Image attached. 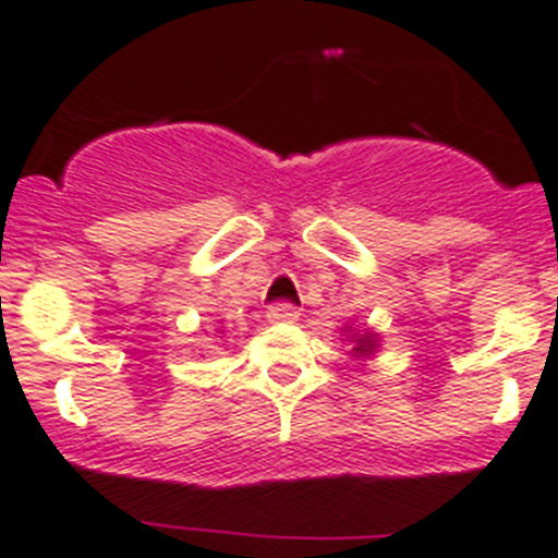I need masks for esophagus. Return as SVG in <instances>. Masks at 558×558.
Returning a JSON list of instances; mask_svg holds the SVG:
<instances>
[{
    "label": "esophagus",
    "mask_w": 558,
    "mask_h": 558,
    "mask_svg": "<svg viewBox=\"0 0 558 558\" xmlns=\"http://www.w3.org/2000/svg\"><path fill=\"white\" fill-rule=\"evenodd\" d=\"M299 318V311L290 302H276L268 307V322H276V325H293Z\"/></svg>",
    "instance_id": "1"
}]
</instances>
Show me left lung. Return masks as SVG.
<instances>
[{"mask_svg":"<svg viewBox=\"0 0 558 558\" xmlns=\"http://www.w3.org/2000/svg\"><path fill=\"white\" fill-rule=\"evenodd\" d=\"M347 336L352 338V355L355 359H369L378 347V336L373 330H364V332H350V327H344Z\"/></svg>","mask_w":558,"mask_h":558,"instance_id":"1","label":"left lung"}]
</instances>
